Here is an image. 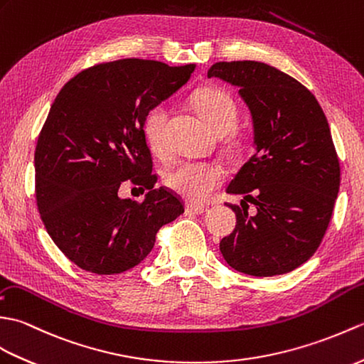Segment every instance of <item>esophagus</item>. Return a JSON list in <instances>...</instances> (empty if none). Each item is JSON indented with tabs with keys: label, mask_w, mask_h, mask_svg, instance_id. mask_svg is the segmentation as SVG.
<instances>
[{
	"label": "esophagus",
	"mask_w": 364,
	"mask_h": 364,
	"mask_svg": "<svg viewBox=\"0 0 364 364\" xmlns=\"http://www.w3.org/2000/svg\"><path fill=\"white\" fill-rule=\"evenodd\" d=\"M185 210H187L188 213H195V215H203L207 212V207H203V205H195V204H187L185 205Z\"/></svg>",
	"instance_id": "1"
}]
</instances>
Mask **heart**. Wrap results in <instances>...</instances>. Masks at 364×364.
Here are the masks:
<instances>
[{"instance_id":"heart-1","label":"heart","mask_w":364,"mask_h":364,"mask_svg":"<svg viewBox=\"0 0 364 364\" xmlns=\"http://www.w3.org/2000/svg\"><path fill=\"white\" fill-rule=\"evenodd\" d=\"M191 106L216 135L229 134L238 126V104L223 87L208 85L199 88L191 95ZM168 107L161 102L151 106L143 118V135L149 149L159 157L168 154ZM232 149H240L238 141L232 143ZM223 181L224 169L213 161H183L173 168L165 177V183L169 190L195 204L207 200Z\"/></svg>"}]
</instances>
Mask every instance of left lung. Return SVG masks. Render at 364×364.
Returning a JSON list of instances; mask_svg holds the SVG:
<instances>
[{"mask_svg":"<svg viewBox=\"0 0 364 364\" xmlns=\"http://www.w3.org/2000/svg\"><path fill=\"white\" fill-rule=\"evenodd\" d=\"M208 77L240 87L254 119L255 152L228 187L237 228L220 249L233 269L272 277L304 264L326 235L340 190V160L314 95L287 73L254 60L216 62Z\"/></svg>","mask_w":364,"mask_h":364,"instance_id":"1","label":"left lung"}]
</instances>
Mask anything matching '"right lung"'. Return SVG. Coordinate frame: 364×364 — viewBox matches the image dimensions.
<instances>
[{"mask_svg": "<svg viewBox=\"0 0 364 364\" xmlns=\"http://www.w3.org/2000/svg\"><path fill=\"white\" fill-rule=\"evenodd\" d=\"M193 70L148 59L101 62L55 96L36 144V200L48 235L80 269L100 276L132 269L161 225L183 213L176 193L154 187L141 124ZM124 180L149 190L143 203L117 196Z\"/></svg>", "mask_w": 364, "mask_h": 364, "instance_id": "right-lung-1", "label": "right lung"}]
</instances>
